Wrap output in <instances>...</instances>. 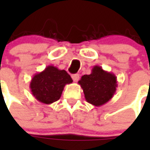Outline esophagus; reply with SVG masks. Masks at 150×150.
I'll return each instance as SVG.
<instances>
[{
	"mask_svg": "<svg viewBox=\"0 0 150 150\" xmlns=\"http://www.w3.org/2000/svg\"><path fill=\"white\" fill-rule=\"evenodd\" d=\"M71 78H72L73 81L75 82H76L79 80V74H75V75H71Z\"/></svg>",
	"mask_w": 150,
	"mask_h": 150,
	"instance_id": "obj_1",
	"label": "esophagus"
}]
</instances>
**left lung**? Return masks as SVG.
Instances as JSON below:
<instances>
[{"label":"left lung","mask_w":150,"mask_h":150,"mask_svg":"<svg viewBox=\"0 0 150 150\" xmlns=\"http://www.w3.org/2000/svg\"><path fill=\"white\" fill-rule=\"evenodd\" d=\"M116 75L95 65L90 75H84L79 81L87 102L100 107L111 100L117 87Z\"/></svg>","instance_id":"left-lung-1"}]
</instances>
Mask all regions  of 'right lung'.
<instances>
[{
  "label": "right lung",
  "instance_id": "obj_1",
  "mask_svg": "<svg viewBox=\"0 0 150 150\" xmlns=\"http://www.w3.org/2000/svg\"><path fill=\"white\" fill-rule=\"evenodd\" d=\"M72 82L66 71L49 65L43 71L34 75L29 88L39 102L51 104L61 98L65 85L71 84Z\"/></svg>",
  "mask_w": 150,
  "mask_h": 150
}]
</instances>
